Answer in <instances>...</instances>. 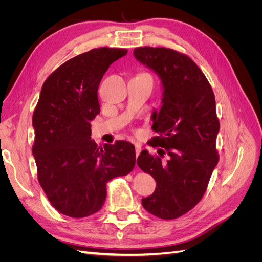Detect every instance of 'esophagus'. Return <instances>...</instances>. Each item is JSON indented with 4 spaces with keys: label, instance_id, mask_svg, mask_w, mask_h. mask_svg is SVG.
<instances>
[{
    "label": "esophagus",
    "instance_id": "obj_1",
    "mask_svg": "<svg viewBox=\"0 0 262 262\" xmlns=\"http://www.w3.org/2000/svg\"><path fill=\"white\" fill-rule=\"evenodd\" d=\"M141 150H142V148H141V146L140 145H138V144H136V154H137V157L140 155V153H141Z\"/></svg>",
    "mask_w": 262,
    "mask_h": 262
}]
</instances>
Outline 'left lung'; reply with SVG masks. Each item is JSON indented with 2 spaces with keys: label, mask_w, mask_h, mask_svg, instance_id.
<instances>
[{
  "label": "left lung",
  "mask_w": 262,
  "mask_h": 262,
  "mask_svg": "<svg viewBox=\"0 0 262 262\" xmlns=\"http://www.w3.org/2000/svg\"><path fill=\"white\" fill-rule=\"evenodd\" d=\"M133 54L154 71L163 86L161 110L152 115L157 136L148 141L163 148L156 156L143 149L137 161L156 181L155 191L142 199V205L157 217L173 220L202 199L217 165L215 97L207 77L188 55L153 47L136 48Z\"/></svg>",
  "instance_id": "obj_1"
}]
</instances>
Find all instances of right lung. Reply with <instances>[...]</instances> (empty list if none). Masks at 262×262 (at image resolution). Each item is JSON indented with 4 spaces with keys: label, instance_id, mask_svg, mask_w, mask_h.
I'll use <instances>...</instances> for the list:
<instances>
[{
    "label": "right lung",
    "instance_id": "right-lung-1",
    "mask_svg": "<svg viewBox=\"0 0 262 262\" xmlns=\"http://www.w3.org/2000/svg\"><path fill=\"white\" fill-rule=\"evenodd\" d=\"M126 49H92L63 63L45 81L33 116V155L39 184L60 213L86 217L98 212L106 185L136 165V148L116 141L99 148L91 121L99 113L97 91L109 66Z\"/></svg>",
    "mask_w": 262,
    "mask_h": 262
}]
</instances>
